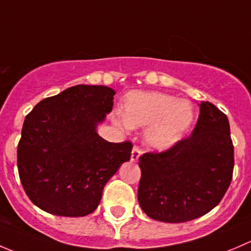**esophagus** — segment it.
I'll return each mask as SVG.
<instances>
[{
  "mask_svg": "<svg viewBox=\"0 0 251 251\" xmlns=\"http://www.w3.org/2000/svg\"><path fill=\"white\" fill-rule=\"evenodd\" d=\"M140 155H141V150L137 147V146H133L132 152H131V160H132V162H137Z\"/></svg>",
  "mask_w": 251,
  "mask_h": 251,
  "instance_id": "1",
  "label": "esophagus"
}]
</instances>
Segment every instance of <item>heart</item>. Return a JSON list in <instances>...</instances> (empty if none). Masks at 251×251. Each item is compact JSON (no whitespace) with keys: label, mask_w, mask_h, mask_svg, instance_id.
Wrapping results in <instances>:
<instances>
[{"label":"heart","mask_w":251,"mask_h":251,"mask_svg":"<svg viewBox=\"0 0 251 251\" xmlns=\"http://www.w3.org/2000/svg\"><path fill=\"white\" fill-rule=\"evenodd\" d=\"M128 127L150 128L146 142L157 151L174 146L194 120V109L186 100L159 92H135L128 96L124 108Z\"/></svg>","instance_id":"1"}]
</instances>
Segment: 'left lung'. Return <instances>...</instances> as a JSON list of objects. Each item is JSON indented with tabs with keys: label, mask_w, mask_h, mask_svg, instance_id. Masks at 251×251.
Masks as SVG:
<instances>
[{
	"label": "left lung",
	"mask_w": 251,
	"mask_h": 251,
	"mask_svg": "<svg viewBox=\"0 0 251 251\" xmlns=\"http://www.w3.org/2000/svg\"><path fill=\"white\" fill-rule=\"evenodd\" d=\"M138 202L148 217L181 223L215 208L233 177L234 146L227 115L210 101L200 104L193 132L162 152L138 158Z\"/></svg>",
	"instance_id": "1"
}]
</instances>
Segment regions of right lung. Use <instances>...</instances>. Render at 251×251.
I'll use <instances>...</instances> for the list:
<instances>
[{
	"label": "right lung",
	"instance_id": "1",
	"mask_svg": "<svg viewBox=\"0 0 251 251\" xmlns=\"http://www.w3.org/2000/svg\"><path fill=\"white\" fill-rule=\"evenodd\" d=\"M114 94L109 87L79 84L43 99L25 116L17 165L26 196L39 208L89 215L108 180L130 160V141L108 142L96 131L113 109Z\"/></svg>",
	"mask_w": 251,
	"mask_h": 251
}]
</instances>
